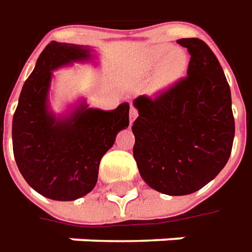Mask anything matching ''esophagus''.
<instances>
[{"instance_id": "34e87169", "label": "esophagus", "mask_w": 252, "mask_h": 252, "mask_svg": "<svg viewBox=\"0 0 252 252\" xmlns=\"http://www.w3.org/2000/svg\"><path fill=\"white\" fill-rule=\"evenodd\" d=\"M136 117H138V111H136V109H135V107H132V106H131V109H129V123L132 124Z\"/></svg>"}]
</instances>
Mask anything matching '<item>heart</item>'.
<instances>
[{
  "mask_svg": "<svg viewBox=\"0 0 252 252\" xmlns=\"http://www.w3.org/2000/svg\"><path fill=\"white\" fill-rule=\"evenodd\" d=\"M148 64L149 66L159 65L156 75V86L159 89H164L177 82L186 74L188 61L183 50H171L169 46H158L149 50Z\"/></svg>",
  "mask_w": 252,
  "mask_h": 252,
  "instance_id": "b5f03b06",
  "label": "heart"
}]
</instances>
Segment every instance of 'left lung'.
I'll return each mask as SVG.
<instances>
[{
    "mask_svg": "<svg viewBox=\"0 0 252 252\" xmlns=\"http://www.w3.org/2000/svg\"><path fill=\"white\" fill-rule=\"evenodd\" d=\"M191 56L187 76L156 99L138 96L134 158L148 186L166 195L192 194L216 177L234 139L230 86L202 40L180 39Z\"/></svg>",
    "mask_w": 252,
    "mask_h": 252,
    "instance_id": "1",
    "label": "left lung"
}]
</instances>
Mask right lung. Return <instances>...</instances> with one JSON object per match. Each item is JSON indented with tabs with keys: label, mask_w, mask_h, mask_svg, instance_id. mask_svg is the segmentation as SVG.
Segmentation results:
<instances>
[{
	"label": "right lung",
	"mask_w": 252,
	"mask_h": 252,
	"mask_svg": "<svg viewBox=\"0 0 252 252\" xmlns=\"http://www.w3.org/2000/svg\"><path fill=\"white\" fill-rule=\"evenodd\" d=\"M94 60L89 46L51 41L23 85L12 120L15 161L26 183L54 201H75L97 183L103 155L129 124V104L92 109L85 100L66 114L50 109L53 71Z\"/></svg>",
	"instance_id": "obj_1"
}]
</instances>
